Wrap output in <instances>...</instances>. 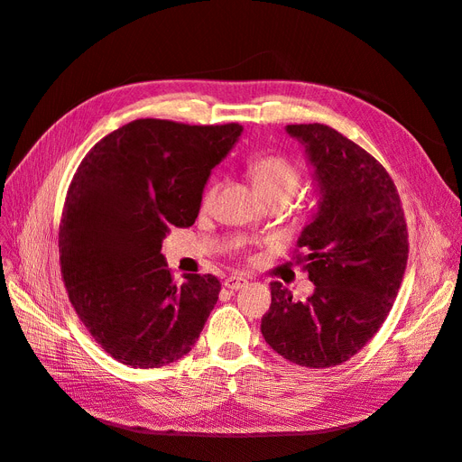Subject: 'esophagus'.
I'll return each mask as SVG.
<instances>
[{"label": "esophagus", "instance_id": "obj_1", "mask_svg": "<svg viewBox=\"0 0 462 462\" xmlns=\"http://www.w3.org/2000/svg\"><path fill=\"white\" fill-rule=\"evenodd\" d=\"M223 285H226L229 291H239L243 287L248 285V282L245 277H239V275H229L226 282H223Z\"/></svg>", "mask_w": 462, "mask_h": 462}]
</instances>
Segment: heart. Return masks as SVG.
Instances as JSON below:
<instances>
[{"label":"heart","mask_w":462,"mask_h":462,"mask_svg":"<svg viewBox=\"0 0 462 462\" xmlns=\"http://www.w3.org/2000/svg\"><path fill=\"white\" fill-rule=\"evenodd\" d=\"M250 177L258 190L260 197L272 192H283L292 197L300 185V170L295 162L282 156V153H262L256 156L248 165ZM217 192L216 180H209L202 192V208H209L214 204Z\"/></svg>","instance_id":"b5f03b06"}]
</instances>
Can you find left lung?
Instances as JSON below:
<instances>
[{
    "mask_svg": "<svg viewBox=\"0 0 462 462\" xmlns=\"http://www.w3.org/2000/svg\"><path fill=\"white\" fill-rule=\"evenodd\" d=\"M287 133L304 146L321 194L295 256L316 289L295 302L273 282L260 329L283 358L331 368L355 356L393 306L409 258L407 221L393 179L365 148L319 123L287 125Z\"/></svg>",
    "mask_w": 462,
    "mask_h": 462,
    "instance_id": "left-lung-1",
    "label": "left lung"
}]
</instances>
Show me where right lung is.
Segmentation results:
<instances>
[{"label":"right lung","instance_id":"add662e5","mask_svg":"<svg viewBox=\"0 0 462 462\" xmlns=\"http://www.w3.org/2000/svg\"><path fill=\"white\" fill-rule=\"evenodd\" d=\"M241 133L239 123L136 119L80 162L61 214V275L77 316L121 365H171L214 310L217 277L175 283L162 243L199 217L208 177Z\"/></svg>","mask_w":462,"mask_h":462}]
</instances>
